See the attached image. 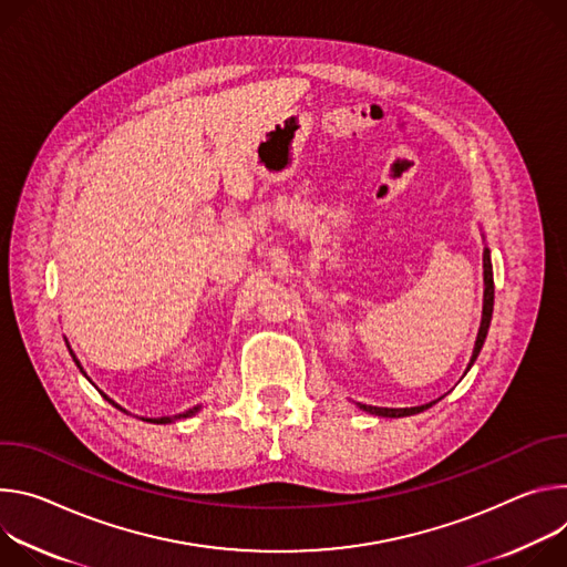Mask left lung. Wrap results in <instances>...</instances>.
I'll return each mask as SVG.
<instances>
[{
  "mask_svg": "<svg viewBox=\"0 0 567 567\" xmlns=\"http://www.w3.org/2000/svg\"><path fill=\"white\" fill-rule=\"evenodd\" d=\"M482 268H484V299H482V322H480V331H477V338H475V347H473V355H471V362L466 367V371L473 367V362L477 360L480 351H482V344L486 340V333H488V327H491V316H493V266H491V249L484 247V255H482ZM464 371V373H466ZM444 399V396H442ZM436 399V401H442ZM436 401H430V403H423V405H416V408H375V405H364V403H355L362 412H369V414H375V416H388V419H401V416H412V414H419L427 408H432Z\"/></svg>",
  "mask_w": 567,
  "mask_h": 567,
  "instance_id": "left-lung-1",
  "label": "left lung"
}]
</instances>
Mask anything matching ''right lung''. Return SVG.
<instances>
[{
  "label": "right lung",
  "mask_w": 567,
  "mask_h": 567,
  "mask_svg": "<svg viewBox=\"0 0 567 567\" xmlns=\"http://www.w3.org/2000/svg\"><path fill=\"white\" fill-rule=\"evenodd\" d=\"M65 344H68V349H70V355H72V358H74V362H76V367H79V369H81V373H83V375H85V379H87V381H90V383H92V379H90V375H87V373H85V369H83V364H81V360H79V358H76V353H74V351H72V347H70V342H68V340H65ZM92 385H94V383H92ZM94 388H96V385H94ZM96 390H99V388H96ZM99 394H101V396H103V399H105V401H107V403H110V405H114V408H116V410H121V412H125V414H131V412H128V410H123V408H121V405H118V403H114V401H112V399H110V396H107V394H105V392H101V390H99ZM200 408H203V405H194V408H188V410H186V412H182V414H173V416H157V419H146V416H140V419H142V421H151V423H164V425H166V423H173V421H179V419H188V416H194V414H198V412H200Z\"/></svg>",
  "instance_id": "right-lung-1"
}]
</instances>
